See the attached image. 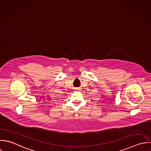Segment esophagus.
Segmentation results:
<instances>
[{
  "label": "esophagus",
  "mask_w": 151,
  "mask_h": 151,
  "mask_svg": "<svg viewBox=\"0 0 151 151\" xmlns=\"http://www.w3.org/2000/svg\"><path fill=\"white\" fill-rule=\"evenodd\" d=\"M76 90H77V91H80V89H79V88H78V89H76Z\"/></svg>",
  "instance_id": "1"
}]
</instances>
